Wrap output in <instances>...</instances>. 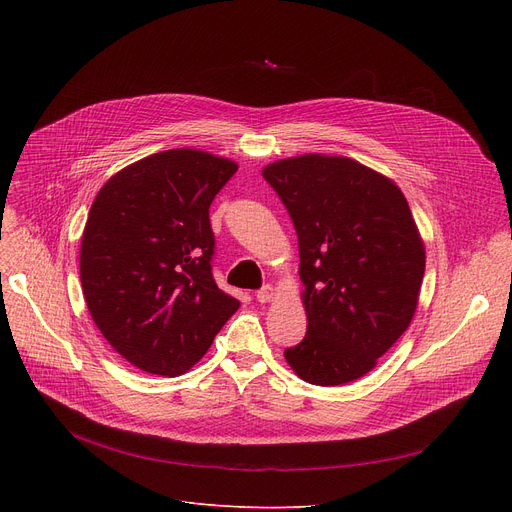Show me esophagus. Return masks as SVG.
Returning <instances> with one entry per match:
<instances>
[{"label": "esophagus", "instance_id": "esophagus-1", "mask_svg": "<svg viewBox=\"0 0 512 512\" xmlns=\"http://www.w3.org/2000/svg\"><path fill=\"white\" fill-rule=\"evenodd\" d=\"M255 297H257L259 303H270V301L276 297V288H274L272 284H265L263 288H259V290L255 292Z\"/></svg>", "mask_w": 512, "mask_h": 512}]
</instances>
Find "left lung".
<instances>
[{
  "mask_svg": "<svg viewBox=\"0 0 512 512\" xmlns=\"http://www.w3.org/2000/svg\"><path fill=\"white\" fill-rule=\"evenodd\" d=\"M299 236L307 334L284 351L301 380L348 384L375 367L417 309L425 249L400 188L348 157L263 170Z\"/></svg>",
  "mask_w": 512,
  "mask_h": 512,
  "instance_id": "8db88e82",
  "label": "left lung"
}]
</instances>
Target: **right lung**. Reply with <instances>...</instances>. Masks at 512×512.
<instances>
[{"label": "right lung", "instance_id": "obj_1", "mask_svg": "<svg viewBox=\"0 0 512 512\" xmlns=\"http://www.w3.org/2000/svg\"><path fill=\"white\" fill-rule=\"evenodd\" d=\"M238 166L197 149L153 153L97 193L80 284L103 338L155 375L191 369L240 307L213 280L209 205Z\"/></svg>", "mask_w": 512, "mask_h": 512}]
</instances>
